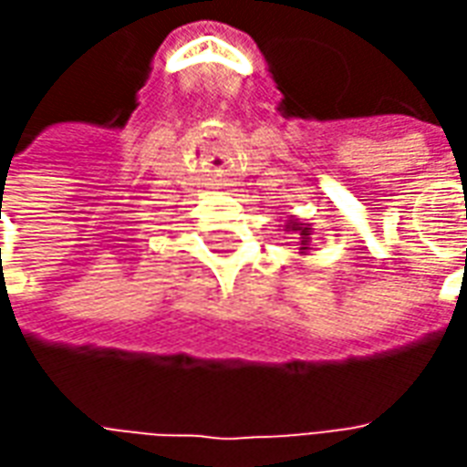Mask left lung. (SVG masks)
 Masks as SVG:
<instances>
[{
	"mask_svg": "<svg viewBox=\"0 0 467 467\" xmlns=\"http://www.w3.org/2000/svg\"><path fill=\"white\" fill-rule=\"evenodd\" d=\"M285 233L300 234V254L310 253V240H313V224L300 223L297 217H287V220H285Z\"/></svg>",
	"mask_w": 467,
	"mask_h": 467,
	"instance_id": "1",
	"label": "left lung"
}]
</instances>
